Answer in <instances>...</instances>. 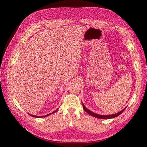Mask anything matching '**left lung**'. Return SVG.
I'll return each instance as SVG.
<instances>
[{"instance_id": "8db88e82", "label": "left lung", "mask_w": 147, "mask_h": 147, "mask_svg": "<svg viewBox=\"0 0 147 147\" xmlns=\"http://www.w3.org/2000/svg\"><path fill=\"white\" fill-rule=\"evenodd\" d=\"M82 105H83V108L84 110L87 113H88L89 114H90V115H92V116L93 117H95L96 118H98V119H113V118H114V117H116L117 116H119V115H120L123 111H125V110L126 109V107L125 108V109H123V110H121V111L117 113H115V114H111V115H99V114H96L94 112H92L90 110H89L88 109H87L85 107V106L84 105V104L82 103Z\"/></svg>"}]
</instances>
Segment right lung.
Here are the masks:
<instances>
[{
  "instance_id": "obj_1",
  "label": "right lung",
  "mask_w": 147,
  "mask_h": 147,
  "mask_svg": "<svg viewBox=\"0 0 147 147\" xmlns=\"http://www.w3.org/2000/svg\"><path fill=\"white\" fill-rule=\"evenodd\" d=\"M58 110V109L57 110H56L55 111H54L53 112H52V113H50V114H47V115H43V116H36V115H32V114H30L31 116H32V117H46V116H48V115H51V114H53V113H55Z\"/></svg>"
}]
</instances>
